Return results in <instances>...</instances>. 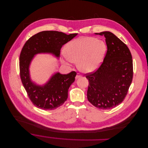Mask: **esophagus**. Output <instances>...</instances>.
<instances>
[{"label":"esophagus","instance_id":"1","mask_svg":"<svg viewBox=\"0 0 148 148\" xmlns=\"http://www.w3.org/2000/svg\"><path fill=\"white\" fill-rule=\"evenodd\" d=\"M81 77H82V76L79 73H77V75L76 76V79H78L79 78H80Z\"/></svg>","mask_w":148,"mask_h":148}]
</instances>
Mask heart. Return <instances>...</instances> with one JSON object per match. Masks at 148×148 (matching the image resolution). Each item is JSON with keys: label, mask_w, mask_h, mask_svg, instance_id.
Masks as SVG:
<instances>
[{"label": "heart", "mask_w": 148, "mask_h": 148, "mask_svg": "<svg viewBox=\"0 0 148 148\" xmlns=\"http://www.w3.org/2000/svg\"><path fill=\"white\" fill-rule=\"evenodd\" d=\"M107 45L94 37H81L68 42L65 47L64 62L76 63L78 69L85 73L96 71L103 61Z\"/></svg>", "instance_id": "obj_1"}]
</instances>
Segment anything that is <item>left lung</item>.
Here are the masks:
<instances>
[{"label":"left lung","instance_id":"8db88e82","mask_svg":"<svg viewBox=\"0 0 148 148\" xmlns=\"http://www.w3.org/2000/svg\"><path fill=\"white\" fill-rule=\"evenodd\" d=\"M106 38L107 51L103 62L93 73H87V99L101 110L121 104L128 93L133 77V63L128 47L110 32L99 33Z\"/></svg>","mask_w":148,"mask_h":148}]
</instances>
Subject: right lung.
I'll list each match as a JSON object with an SVG mask.
<instances>
[{"instance_id":"right-lung-1","label":"right lung","mask_w":148,"mask_h":148,"mask_svg":"<svg viewBox=\"0 0 148 148\" xmlns=\"http://www.w3.org/2000/svg\"><path fill=\"white\" fill-rule=\"evenodd\" d=\"M77 35L44 31L29 38L23 47L19 62L20 77L28 97L37 107L52 110L62 106L68 99V89L75 82L76 73L72 71L63 75L56 72L45 84H37L32 80L29 73V66L35 55L50 53L59 59L62 47Z\"/></svg>"}]
</instances>
